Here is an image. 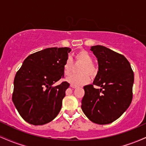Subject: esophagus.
<instances>
[{
	"instance_id": "1",
	"label": "esophagus",
	"mask_w": 146,
	"mask_h": 146,
	"mask_svg": "<svg viewBox=\"0 0 146 146\" xmlns=\"http://www.w3.org/2000/svg\"><path fill=\"white\" fill-rule=\"evenodd\" d=\"M71 88H76L77 87V86H75V85H73V84H71Z\"/></svg>"
}]
</instances>
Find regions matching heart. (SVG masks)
I'll return each mask as SVG.
<instances>
[{
	"label": "heart",
	"instance_id": "obj_1",
	"mask_svg": "<svg viewBox=\"0 0 146 146\" xmlns=\"http://www.w3.org/2000/svg\"><path fill=\"white\" fill-rule=\"evenodd\" d=\"M76 63L81 64L78 68L79 74L72 75L66 79L68 82L75 85L82 86L89 82V76L94 78L97 74V68L93 63V58L88 51L81 50L75 56ZM73 70V63L71 59L68 58L64 64V73L65 75H71Z\"/></svg>",
	"mask_w": 146,
	"mask_h": 146
}]
</instances>
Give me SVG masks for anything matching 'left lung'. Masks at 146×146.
<instances>
[{
  "label": "left lung",
  "mask_w": 146,
  "mask_h": 146,
  "mask_svg": "<svg viewBox=\"0 0 146 146\" xmlns=\"http://www.w3.org/2000/svg\"><path fill=\"white\" fill-rule=\"evenodd\" d=\"M99 70L93 84L84 86L81 108L93 123H110L128 109L132 100L134 73L123 55L101 45L91 46ZM101 87L95 89L94 85Z\"/></svg>",
  "instance_id": "obj_1"
}]
</instances>
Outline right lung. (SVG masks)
<instances>
[{
  "label": "right lung",
  "mask_w": 146,
  "mask_h": 146,
  "mask_svg": "<svg viewBox=\"0 0 146 146\" xmlns=\"http://www.w3.org/2000/svg\"><path fill=\"white\" fill-rule=\"evenodd\" d=\"M68 47L47 48L29 56L16 73L12 101L23 119L30 124L43 125L60 113L67 82L53 84L64 78Z\"/></svg>",
  "instance_id": "1"
}]
</instances>
